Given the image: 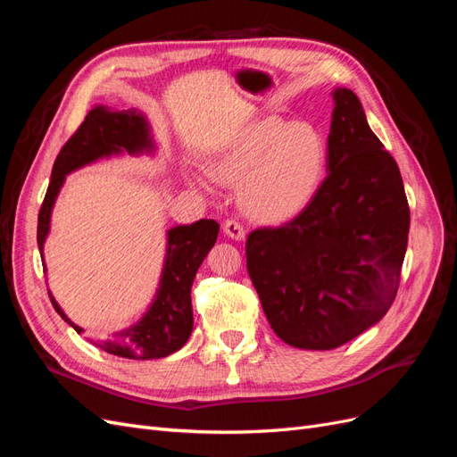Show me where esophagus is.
<instances>
[{
  "mask_svg": "<svg viewBox=\"0 0 457 457\" xmlns=\"http://www.w3.org/2000/svg\"><path fill=\"white\" fill-rule=\"evenodd\" d=\"M223 232L227 234L228 238L238 240V242H242V240L245 238L244 227L238 223V220H234V219H227V220H225V223H223Z\"/></svg>",
  "mask_w": 457,
  "mask_h": 457,
  "instance_id": "esophagus-1",
  "label": "esophagus"
}]
</instances>
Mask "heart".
Returning a JSON list of instances; mask_svg holds the SVG:
<instances>
[{
    "instance_id": "b5f03b06",
    "label": "heart",
    "mask_w": 457,
    "mask_h": 457,
    "mask_svg": "<svg viewBox=\"0 0 457 457\" xmlns=\"http://www.w3.org/2000/svg\"><path fill=\"white\" fill-rule=\"evenodd\" d=\"M205 160L219 181L240 185L238 200L247 217L280 225L305 210L320 188L328 143L312 123L265 116L228 135ZM185 177L192 187H207L198 171L188 170Z\"/></svg>"
}]
</instances>
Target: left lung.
Returning a JSON list of instances; mask_svg holds the SVG:
<instances>
[{
  "label": "left lung",
  "instance_id": "8db88e82",
  "mask_svg": "<svg viewBox=\"0 0 457 457\" xmlns=\"http://www.w3.org/2000/svg\"><path fill=\"white\" fill-rule=\"evenodd\" d=\"M331 95L324 183L294 220L257 228L245 242L270 328L307 351L341 347L386 314L410 230L403 177L361 99L347 87Z\"/></svg>",
  "mask_w": 457,
  "mask_h": 457
}]
</instances>
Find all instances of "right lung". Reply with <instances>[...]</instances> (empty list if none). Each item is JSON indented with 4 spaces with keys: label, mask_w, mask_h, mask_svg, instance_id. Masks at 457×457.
<instances>
[{
    "label": "right lung",
    "mask_w": 457,
    "mask_h": 457,
    "mask_svg": "<svg viewBox=\"0 0 457 457\" xmlns=\"http://www.w3.org/2000/svg\"><path fill=\"white\" fill-rule=\"evenodd\" d=\"M154 150L156 146L152 141L150 126L139 110L131 108L118 112V110H110L103 104L91 108L78 131L61 148L53 165L51 183L37 215V245L41 261H44V244L49 234L53 205L57 202L68 173L101 158L120 156L123 152L139 156L150 154ZM217 234L219 225L213 219H200L192 225L171 227L168 230L160 286L148 311L141 320H137L129 328H123L110 339L89 341L110 354L133 358V361L163 358L181 349L192 334V326H195L190 287L202 261L215 245ZM49 297L62 320L81 334L84 329L64 314L51 292Z\"/></svg>",
    "instance_id": "obj_1"
}]
</instances>
